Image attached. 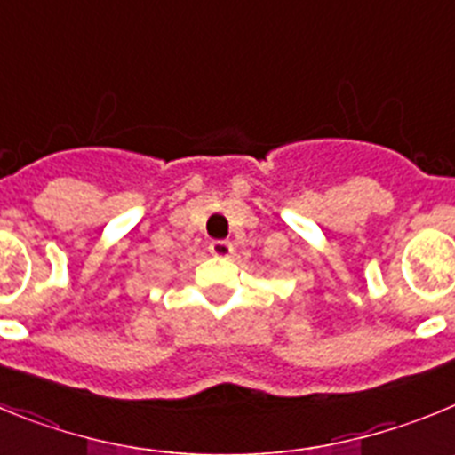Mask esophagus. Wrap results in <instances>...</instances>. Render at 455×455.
<instances>
[{
    "instance_id": "esophagus-1",
    "label": "esophagus",
    "mask_w": 455,
    "mask_h": 455,
    "mask_svg": "<svg viewBox=\"0 0 455 455\" xmlns=\"http://www.w3.org/2000/svg\"><path fill=\"white\" fill-rule=\"evenodd\" d=\"M209 252L214 257H230L232 243L230 241H212V243H209Z\"/></svg>"
}]
</instances>
